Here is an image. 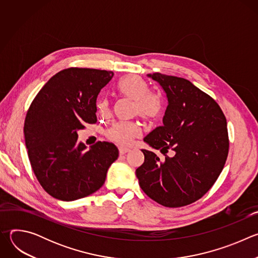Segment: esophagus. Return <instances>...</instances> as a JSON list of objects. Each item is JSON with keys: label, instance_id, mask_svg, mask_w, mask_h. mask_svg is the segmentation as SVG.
<instances>
[{"label": "esophagus", "instance_id": "1", "mask_svg": "<svg viewBox=\"0 0 258 258\" xmlns=\"http://www.w3.org/2000/svg\"><path fill=\"white\" fill-rule=\"evenodd\" d=\"M130 150L128 149H126V148H122V147H120L119 148V154L120 155H124L125 153H127Z\"/></svg>", "mask_w": 258, "mask_h": 258}]
</instances>
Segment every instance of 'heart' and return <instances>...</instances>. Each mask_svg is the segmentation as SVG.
Masks as SVG:
<instances>
[{"label":"heart","instance_id":"heart-1","mask_svg":"<svg viewBox=\"0 0 258 258\" xmlns=\"http://www.w3.org/2000/svg\"><path fill=\"white\" fill-rule=\"evenodd\" d=\"M117 90L123 96L135 101V112L146 120L156 118L162 110V100L159 95L150 92V87L146 81L136 76L123 78L117 85ZM100 112L104 113L108 109V102L102 99L98 103ZM108 139L127 147L141 135L140 124L137 122L120 121L114 123L106 133Z\"/></svg>","mask_w":258,"mask_h":258}]
</instances>
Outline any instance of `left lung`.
<instances>
[{"instance_id":"8db88e82","label":"left lung","mask_w":258,"mask_h":258,"mask_svg":"<svg viewBox=\"0 0 258 258\" xmlns=\"http://www.w3.org/2000/svg\"><path fill=\"white\" fill-rule=\"evenodd\" d=\"M166 94L163 125L144 138L160 150L163 161L152 151L142 149L145 160L136 175L141 189L166 207L189 205L213 186L229 153L227 119L218 104L188 80L148 75ZM172 150L175 155H166Z\"/></svg>"}]
</instances>
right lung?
I'll return each instance as SVG.
<instances>
[{"mask_svg":"<svg viewBox=\"0 0 258 258\" xmlns=\"http://www.w3.org/2000/svg\"><path fill=\"white\" fill-rule=\"evenodd\" d=\"M112 71L71 67L52 77L33 99L24 121L31 168L44 190L62 201L98 191L117 158V147L78 141L86 123L97 121V97L113 80Z\"/></svg>","mask_w":258,"mask_h":258,"instance_id":"right-lung-1","label":"right lung"}]
</instances>
